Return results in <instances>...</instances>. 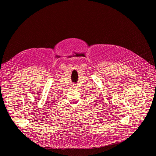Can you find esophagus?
Instances as JSON below:
<instances>
[{"mask_svg": "<svg viewBox=\"0 0 156 156\" xmlns=\"http://www.w3.org/2000/svg\"><path fill=\"white\" fill-rule=\"evenodd\" d=\"M73 86H74V87H75V86H75V84H73Z\"/></svg>", "mask_w": 156, "mask_h": 156, "instance_id": "obj_1", "label": "esophagus"}]
</instances>
